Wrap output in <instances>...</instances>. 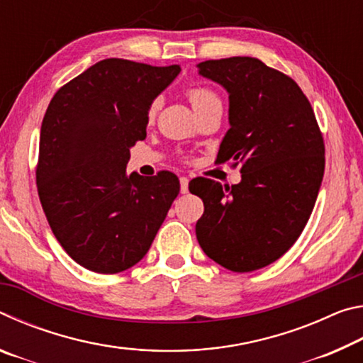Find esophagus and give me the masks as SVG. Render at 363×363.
<instances>
[{"label": "esophagus", "instance_id": "obj_1", "mask_svg": "<svg viewBox=\"0 0 363 363\" xmlns=\"http://www.w3.org/2000/svg\"><path fill=\"white\" fill-rule=\"evenodd\" d=\"M179 182H181V194H187L189 192V177L182 176Z\"/></svg>", "mask_w": 363, "mask_h": 363}]
</instances>
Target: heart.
Masks as SVG:
<instances>
[{
  "label": "heart",
  "instance_id": "heart-1",
  "mask_svg": "<svg viewBox=\"0 0 363 363\" xmlns=\"http://www.w3.org/2000/svg\"><path fill=\"white\" fill-rule=\"evenodd\" d=\"M189 101L190 104H192V107L196 108V107H201L205 106V104H210V102H214V101H219L218 96L213 93V91L206 89V88H192L189 89ZM157 112V104H153L152 108H150V118L153 115H155Z\"/></svg>",
  "mask_w": 363,
  "mask_h": 363
}]
</instances>
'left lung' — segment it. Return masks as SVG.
<instances>
[{"label": "left lung", "mask_w": 363, "mask_h": 363, "mask_svg": "<svg viewBox=\"0 0 363 363\" xmlns=\"http://www.w3.org/2000/svg\"><path fill=\"white\" fill-rule=\"evenodd\" d=\"M199 75L229 94V130L218 162L242 164V181L201 179L196 240L214 262L251 272L284 256L309 220L325 169L314 110L290 77L255 57L205 60Z\"/></svg>", "instance_id": "8db88e82"}]
</instances>
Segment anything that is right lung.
<instances>
[{
    "label": "right lung",
    "mask_w": 363,
    "mask_h": 363,
    "mask_svg": "<svg viewBox=\"0 0 363 363\" xmlns=\"http://www.w3.org/2000/svg\"><path fill=\"white\" fill-rule=\"evenodd\" d=\"M179 73V65L104 59L49 102L36 186L52 233L79 266L116 274L138 264L179 194L169 171L126 173L153 101Z\"/></svg>",
    "instance_id": "obj_1"
}]
</instances>
